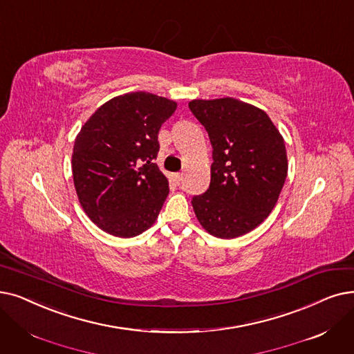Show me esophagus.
I'll use <instances>...</instances> for the list:
<instances>
[{
    "label": "esophagus",
    "mask_w": 354,
    "mask_h": 354,
    "mask_svg": "<svg viewBox=\"0 0 354 354\" xmlns=\"http://www.w3.org/2000/svg\"><path fill=\"white\" fill-rule=\"evenodd\" d=\"M182 179H183V174H182V172H178V174L174 175V180H175L176 183H180Z\"/></svg>",
    "instance_id": "esophagus-1"
}]
</instances>
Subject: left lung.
I'll return each instance as SVG.
<instances>
[{"label":"left lung","instance_id":"obj_1","mask_svg":"<svg viewBox=\"0 0 354 354\" xmlns=\"http://www.w3.org/2000/svg\"><path fill=\"white\" fill-rule=\"evenodd\" d=\"M189 110L212 146L209 188L192 198L207 232L234 239L262 224L278 203L288 175L283 137L269 115L234 98L192 100Z\"/></svg>","mask_w":354,"mask_h":354}]
</instances>
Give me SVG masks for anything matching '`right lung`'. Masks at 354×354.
<instances>
[{
	"instance_id": "add662e5",
	"label": "right lung",
	"mask_w": 354,
	"mask_h": 354,
	"mask_svg": "<svg viewBox=\"0 0 354 354\" xmlns=\"http://www.w3.org/2000/svg\"><path fill=\"white\" fill-rule=\"evenodd\" d=\"M176 102L130 92L102 104L76 136L72 174L91 221L115 237H134L153 225L169 194L155 163L158 134Z\"/></svg>"
}]
</instances>
